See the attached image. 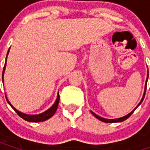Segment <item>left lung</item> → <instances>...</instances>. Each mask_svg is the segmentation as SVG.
I'll use <instances>...</instances> for the list:
<instances>
[{
	"label": "left lung",
	"mask_w": 150,
	"mask_h": 150,
	"mask_svg": "<svg viewBox=\"0 0 150 150\" xmlns=\"http://www.w3.org/2000/svg\"><path fill=\"white\" fill-rule=\"evenodd\" d=\"M148 78H149V71H148V73H147V79H146V83H145V92H144V95H143V97H142V100L140 101V103L138 104V105L137 106V107L133 109V110L130 113H129L128 115H126V116H123V117H120V118H117V119H105V118H103V117H101V116H98V115H96V113H94L93 112H91V113H92V115L95 116V117H96L97 119H99L100 120H101V121H103V122H105V123H114V122H122V121H124V120H127L128 118H129V116L132 115V113H133V112L136 110V108L138 107L140 104H142V101H143V100H144V98H145V91H146V84H147V81H148Z\"/></svg>",
	"instance_id": "obj_1"
}]
</instances>
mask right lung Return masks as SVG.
<instances>
[{
  "label": "right lung",
  "mask_w": 150,
  "mask_h": 150,
  "mask_svg": "<svg viewBox=\"0 0 150 150\" xmlns=\"http://www.w3.org/2000/svg\"><path fill=\"white\" fill-rule=\"evenodd\" d=\"M9 52V50H8V53H7V56H8V54ZM7 56H6V59H7ZM5 66H6V61H5V67H4V69H3V73H2V81L4 82V72H5ZM6 100H7V102H8L9 105L13 108V109L16 112L18 113V115L20 117H21L22 119H24L25 120H26V121H30V122H42V121H45L46 120L50 119L51 116L55 113L56 110H57V108H58V105H59V95L58 94V96H57V99H56V101L54 102V104H53L52 107H50L48 109V110H46V112H44L41 113V114H38V115H27V114H25V113H22L21 112H19L18 110H17L15 108L13 107V105H12L10 103H9V101L8 100V99L6 97Z\"/></svg>",
  "instance_id": "1"
}]
</instances>
